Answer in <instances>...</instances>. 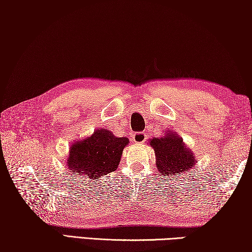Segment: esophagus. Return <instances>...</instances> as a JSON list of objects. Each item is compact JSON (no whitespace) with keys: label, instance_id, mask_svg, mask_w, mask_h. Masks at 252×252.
I'll return each instance as SVG.
<instances>
[{"label":"esophagus","instance_id":"esophagus-1","mask_svg":"<svg viewBox=\"0 0 252 252\" xmlns=\"http://www.w3.org/2000/svg\"><path fill=\"white\" fill-rule=\"evenodd\" d=\"M132 139H133V142H134V143L141 144V143H143L144 141L147 140V134L143 133V132L134 133L133 135H132Z\"/></svg>","mask_w":252,"mask_h":252}]
</instances>
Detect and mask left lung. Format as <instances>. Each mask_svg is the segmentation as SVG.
I'll use <instances>...</instances> for the list:
<instances>
[{
    "label": "left lung",
    "mask_w": 252,
    "mask_h": 252,
    "mask_svg": "<svg viewBox=\"0 0 252 252\" xmlns=\"http://www.w3.org/2000/svg\"><path fill=\"white\" fill-rule=\"evenodd\" d=\"M150 146L155 150L157 170L161 177L184 174V172H188L189 168L195 166L196 158L192 156L191 150L173 132L157 139L154 137L150 140Z\"/></svg>",
    "instance_id": "1"
}]
</instances>
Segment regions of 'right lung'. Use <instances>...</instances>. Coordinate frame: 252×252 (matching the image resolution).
<instances>
[{
    "instance_id": "add662e5",
    "label": "right lung",
    "mask_w": 252,
    "mask_h": 252,
    "mask_svg": "<svg viewBox=\"0 0 252 252\" xmlns=\"http://www.w3.org/2000/svg\"><path fill=\"white\" fill-rule=\"evenodd\" d=\"M128 142L127 137H117L105 128L96 129L87 139L72 143L66 166L73 174H85L95 180L118 168Z\"/></svg>"
}]
</instances>
